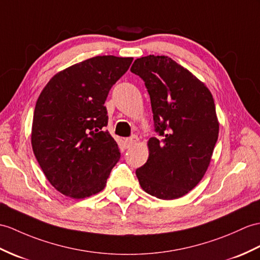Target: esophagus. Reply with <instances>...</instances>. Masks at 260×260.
<instances>
[{
	"label": "esophagus",
	"instance_id": "1",
	"mask_svg": "<svg viewBox=\"0 0 260 260\" xmlns=\"http://www.w3.org/2000/svg\"><path fill=\"white\" fill-rule=\"evenodd\" d=\"M124 142H125L126 147L129 148V147L133 146V145H135V144L138 142V137H137V136H132V137H129V138H126V140H125Z\"/></svg>",
	"mask_w": 260,
	"mask_h": 260
}]
</instances>
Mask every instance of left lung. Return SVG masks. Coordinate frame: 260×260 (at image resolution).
<instances>
[{"label":"left lung","instance_id":"8db88e82","mask_svg":"<svg viewBox=\"0 0 260 260\" xmlns=\"http://www.w3.org/2000/svg\"><path fill=\"white\" fill-rule=\"evenodd\" d=\"M131 72L147 88L158 135L149 138L148 159L136 170L138 182L159 199L179 198L201 182L218 140L213 95L168 56L137 58Z\"/></svg>","mask_w":260,"mask_h":260}]
</instances>
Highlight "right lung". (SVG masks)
<instances>
[{"instance_id": "right-lung-1", "label": "right lung", "mask_w": 260, "mask_h": 260, "mask_svg": "<svg viewBox=\"0 0 260 260\" xmlns=\"http://www.w3.org/2000/svg\"><path fill=\"white\" fill-rule=\"evenodd\" d=\"M133 57L103 55L54 75L36 102L32 147L52 186L72 198L98 194L120 157L104 103Z\"/></svg>"}]
</instances>
